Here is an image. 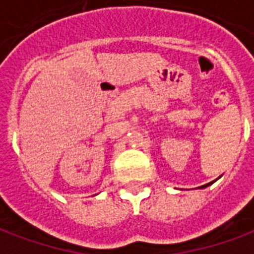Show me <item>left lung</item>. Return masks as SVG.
I'll return each instance as SVG.
<instances>
[{"instance_id":"8db88e82","label":"left lung","mask_w":254,"mask_h":254,"mask_svg":"<svg viewBox=\"0 0 254 254\" xmlns=\"http://www.w3.org/2000/svg\"><path fill=\"white\" fill-rule=\"evenodd\" d=\"M208 185H209V184H207V185H204V187H200V188H205V187H208Z\"/></svg>"}]
</instances>
